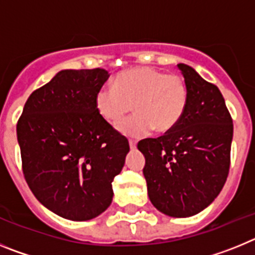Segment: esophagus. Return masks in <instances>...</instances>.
I'll use <instances>...</instances> for the list:
<instances>
[{
  "instance_id": "34e87169",
  "label": "esophagus",
  "mask_w": 255,
  "mask_h": 255,
  "mask_svg": "<svg viewBox=\"0 0 255 255\" xmlns=\"http://www.w3.org/2000/svg\"><path fill=\"white\" fill-rule=\"evenodd\" d=\"M129 145H130V149H135V148H136V141L131 140V139H130Z\"/></svg>"
}]
</instances>
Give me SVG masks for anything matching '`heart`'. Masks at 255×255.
<instances>
[{
    "mask_svg": "<svg viewBox=\"0 0 255 255\" xmlns=\"http://www.w3.org/2000/svg\"><path fill=\"white\" fill-rule=\"evenodd\" d=\"M97 111L110 124H117L132 109L137 114L119 123L117 129L140 138L153 129L166 134L175 129L185 114L189 88L177 74H166L153 67H132L121 71L114 85H103L96 93Z\"/></svg>",
    "mask_w": 255,
    "mask_h": 255,
    "instance_id": "obj_1",
    "label": "heart"
}]
</instances>
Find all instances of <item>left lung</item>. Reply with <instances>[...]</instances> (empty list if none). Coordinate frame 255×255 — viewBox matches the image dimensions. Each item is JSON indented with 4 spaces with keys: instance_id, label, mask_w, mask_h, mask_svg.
<instances>
[{
    "instance_id": "left-lung-1",
    "label": "left lung",
    "mask_w": 255,
    "mask_h": 255,
    "mask_svg": "<svg viewBox=\"0 0 255 255\" xmlns=\"http://www.w3.org/2000/svg\"><path fill=\"white\" fill-rule=\"evenodd\" d=\"M189 102L175 129L138 143L153 206L171 217H190L209 206L226 182L233 119L215 84L193 67L179 64Z\"/></svg>"
}]
</instances>
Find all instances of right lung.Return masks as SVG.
<instances>
[{"label":"right lung","instance_id":"right-lung-1","mask_svg":"<svg viewBox=\"0 0 255 255\" xmlns=\"http://www.w3.org/2000/svg\"><path fill=\"white\" fill-rule=\"evenodd\" d=\"M105 69L62 70L29 96L16 125L22 173L56 215L88 221L110 207L129 141L98 114Z\"/></svg>","mask_w":255,"mask_h":255}]
</instances>
